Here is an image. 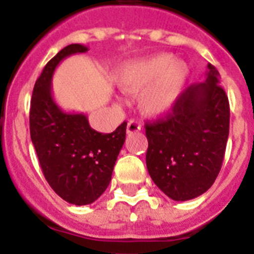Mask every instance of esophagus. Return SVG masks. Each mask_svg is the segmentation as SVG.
I'll return each mask as SVG.
<instances>
[{"mask_svg":"<svg viewBox=\"0 0 254 254\" xmlns=\"http://www.w3.org/2000/svg\"><path fill=\"white\" fill-rule=\"evenodd\" d=\"M141 130V124L137 123L135 120H129V123L127 125V133L130 134V133H135V131Z\"/></svg>","mask_w":254,"mask_h":254,"instance_id":"obj_1","label":"esophagus"}]
</instances>
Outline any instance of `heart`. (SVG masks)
<instances>
[{
  "label": "heart",
  "instance_id": "obj_1",
  "mask_svg": "<svg viewBox=\"0 0 254 254\" xmlns=\"http://www.w3.org/2000/svg\"><path fill=\"white\" fill-rule=\"evenodd\" d=\"M190 79V67L161 53L127 62L121 67L117 83L124 92L138 93L139 111L157 117L171 112L181 99Z\"/></svg>",
  "mask_w": 254,
  "mask_h": 254
}]
</instances>
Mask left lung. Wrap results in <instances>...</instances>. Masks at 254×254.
I'll return each mask as SVG.
<instances>
[{
	"label": "left lung",
	"instance_id": "8db88e82",
	"mask_svg": "<svg viewBox=\"0 0 254 254\" xmlns=\"http://www.w3.org/2000/svg\"><path fill=\"white\" fill-rule=\"evenodd\" d=\"M203 83L187 87L165 119L146 124V166L170 199L186 201L213 185L229 134V103L220 73L208 64Z\"/></svg>",
	"mask_w": 254,
	"mask_h": 254
}]
</instances>
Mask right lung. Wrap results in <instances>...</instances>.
Returning a JSON list of instances; mask_svg holds the SVG:
<instances>
[{"label":"right lung","mask_w":254,"mask_h":254,"mask_svg":"<svg viewBox=\"0 0 254 254\" xmlns=\"http://www.w3.org/2000/svg\"><path fill=\"white\" fill-rule=\"evenodd\" d=\"M87 51L77 43L61 50L35 81L30 108V135L46 181L75 205L91 204L103 195L127 135V123L103 134L89 127L84 113H67L54 100L51 80L59 63Z\"/></svg>","instance_id":"1"}]
</instances>
